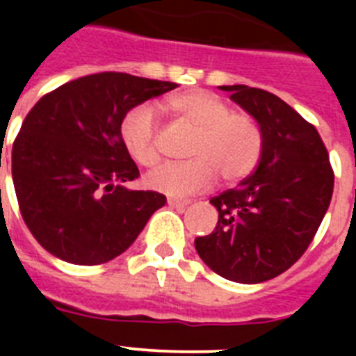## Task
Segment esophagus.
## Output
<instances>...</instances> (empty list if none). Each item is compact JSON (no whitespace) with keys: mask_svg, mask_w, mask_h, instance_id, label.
I'll return each instance as SVG.
<instances>
[{"mask_svg":"<svg viewBox=\"0 0 356 356\" xmlns=\"http://www.w3.org/2000/svg\"><path fill=\"white\" fill-rule=\"evenodd\" d=\"M191 201L188 200H176V197H169L168 205L172 207V209H185Z\"/></svg>","mask_w":356,"mask_h":356,"instance_id":"obj_1","label":"esophagus"}]
</instances>
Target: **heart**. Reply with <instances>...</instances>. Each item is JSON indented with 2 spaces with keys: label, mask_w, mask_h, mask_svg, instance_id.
Listing matches in <instances>:
<instances>
[{
  "label": "heart",
  "mask_w": 356,
  "mask_h": 356,
  "mask_svg": "<svg viewBox=\"0 0 356 356\" xmlns=\"http://www.w3.org/2000/svg\"><path fill=\"white\" fill-rule=\"evenodd\" d=\"M169 110L196 130L188 156L181 163H162L146 175V185L168 196H187L210 187L216 172L225 184L246 178L259 163L262 131L251 115L207 90H185L168 102ZM156 112L149 105L128 110L121 139L135 162L153 165L159 160Z\"/></svg>",
  "instance_id": "b5f03b06"
}]
</instances>
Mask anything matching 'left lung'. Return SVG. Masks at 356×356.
<instances>
[{
    "instance_id": "1",
    "label": "left lung",
    "mask_w": 356,
    "mask_h": 356,
    "mask_svg": "<svg viewBox=\"0 0 356 356\" xmlns=\"http://www.w3.org/2000/svg\"><path fill=\"white\" fill-rule=\"evenodd\" d=\"M262 131L259 165L237 188L210 203L217 226L194 241L200 259L237 284H260L287 271L312 242L330 207L333 171L319 134L275 94L221 85Z\"/></svg>"
}]
</instances>
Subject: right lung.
<instances>
[{"label":"right lung","instance_id":"right-lung-1","mask_svg":"<svg viewBox=\"0 0 356 356\" xmlns=\"http://www.w3.org/2000/svg\"><path fill=\"white\" fill-rule=\"evenodd\" d=\"M178 85L96 72L60 85L30 110L12 147L23 219L40 246L76 266L108 262L139 237L165 196L130 191L139 176L121 139L128 110Z\"/></svg>","mask_w":356,"mask_h":356}]
</instances>
